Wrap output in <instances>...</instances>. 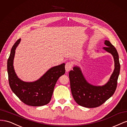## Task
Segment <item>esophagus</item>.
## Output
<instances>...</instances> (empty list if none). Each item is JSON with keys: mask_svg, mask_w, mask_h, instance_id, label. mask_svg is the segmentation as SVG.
<instances>
[{"mask_svg": "<svg viewBox=\"0 0 127 127\" xmlns=\"http://www.w3.org/2000/svg\"><path fill=\"white\" fill-rule=\"evenodd\" d=\"M72 67V63L71 62H67L65 64V69L66 71H69Z\"/></svg>", "mask_w": 127, "mask_h": 127, "instance_id": "esophagus-1", "label": "esophagus"}]
</instances>
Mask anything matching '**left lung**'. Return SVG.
Wrapping results in <instances>:
<instances>
[{
	"label": "left lung",
	"mask_w": 127,
	"mask_h": 127,
	"mask_svg": "<svg viewBox=\"0 0 127 127\" xmlns=\"http://www.w3.org/2000/svg\"><path fill=\"white\" fill-rule=\"evenodd\" d=\"M104 43L107 47L103 49L112 55L115 64L113 74L105 85L95 86L88 83L77 67H74L73 70L69 72L72 95L80 106L88 108L98 107L112 96L116 91L120 69L119 55L116 49L109 41L105 40Z\"/></svg>",
	"instance_id": "obj_1"
}]
</instances>
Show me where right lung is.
<instances>
[{"label": "right lung", "mask_w": 127, "mask_h": 127, "mask_svg": "<svg viewBox=\"0 0 127 127\" xmlns=\"http://www.w3.org/2000/svg\"><path fill=\"white\" fill-rule=\"evenodd\" d=\"M20 41L21 39L17 40L13 45L7 60L10 87L20 100L26 105L39 106L47 104L51 100L58 79L65 73V64L51 68L37 81L31 83L22 81L15 74L13 67L15 49Z\"/></svg>", "instance_id": "1"}]
</instances>
